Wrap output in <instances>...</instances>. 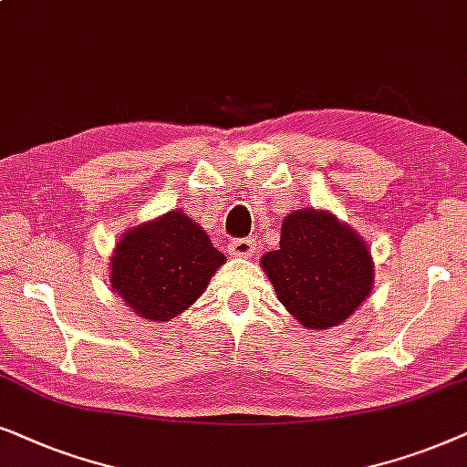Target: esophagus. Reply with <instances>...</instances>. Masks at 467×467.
I'll return each mask as SVG.
<instances>
[{
    "label": "esophagus",
    "instance_id": "esophagus-1",
    "mask_svg": "<svg viewBox=\"0 0 467 467\" xmlns=\"http://www.w3.org/2000/svg\"><path fill=\"white\" fill-rule=\"evenodd\" d=\"M256 252V241L254 239H234L228 244V254L234 258H252Z\"/></svg>",
    "mask_w": 467,
    "mask_h": 467
}]
</instances>
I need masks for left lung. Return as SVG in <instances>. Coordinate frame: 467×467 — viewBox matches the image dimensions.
Returning a JSON list of instances; mask_svg holds the SVG:
<instances>
[{
  "instance_id": "1",
  "label": "left lung",
  "mask_w": 467,
  "mask_h": 467,
  "mask_svg": "<svg viewBox=\"0 0 467 467\" xmlns=\"http://www.w3.org/2000/svg\"><path fill=\"white\" fill-rule=\"evenodd\" d=\"M260 263L282 306L316 331L350 318L374 285L363 237L328 211L312 207L284 217L279 247Z\"/></svg>"
}]
</instances>
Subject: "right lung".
I'll return each instance as SVG.
<instances>
[{
	"label": "right lung",
	"mask_w": 467,
	"mask_h": 467,
	"mask_svg": "<svg viewBox=\"0 0 467 467\" xmlns=\"http://www.w3.org/2000/svg\"><path fill=\"white\" fill-rule=\"evenodd\" d=\"M226 263L209 234L182 211L130 228L110 256V285L147 320L177 318Z\"/></svg>",
	"instance_id": "right-lung-1"
}]
</instances>
